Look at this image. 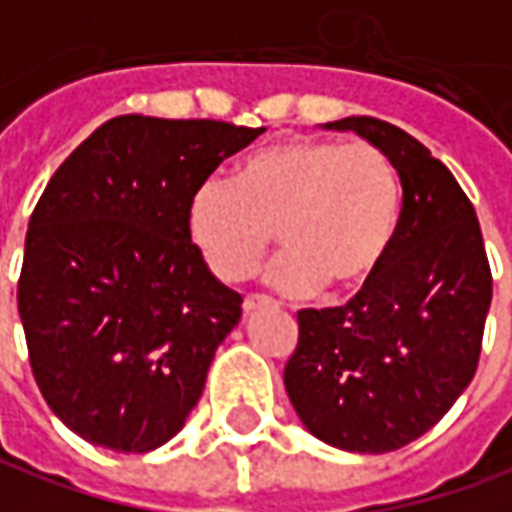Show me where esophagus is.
<instances>
[{
  "mask_svg": "<svg viewBox=\"0 0 512 512\" xmlns=\"http://www.w3.org/2000/svg\"><path fill=\"white\" fill-rule=\"evenodd\" d=\"M268 305H271V299H266V296H246L244 313L249 316V313H255V310H260V307H268Z\"/></svg>",
  "mask_w": 512,
  "mask_h": 512,
  "instance_id": "esophagus-1",
  "label": "esophagus"
}]
</instances>
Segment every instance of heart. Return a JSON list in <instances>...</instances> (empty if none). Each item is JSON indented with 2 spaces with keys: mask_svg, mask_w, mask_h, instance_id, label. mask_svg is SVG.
I'll return each instance as SVG.
<instances>
[{
  "mask_svg": "<svg viewBox=\"0 0 512 512\" xmlns=\"http://www.w3.org/2000/svg\"><path fill=\"white\" fill-rule=\"evenodd\" d=\"M402 213V182L374 144L296 138L249 155L238 177H207L188 202V238L224 282L246 280L274 230L285 244L266 280L288 296L374 277Z\"/></svg>",
  "mask_w": 512,
  "mask_h": 512,
  "instance_id": "heart-1",
  "label": "heart"
}]
</instances>
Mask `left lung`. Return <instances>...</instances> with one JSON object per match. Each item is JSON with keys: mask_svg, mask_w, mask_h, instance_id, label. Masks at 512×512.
I'll use <instances>...</instances> for the list:
<instances>
[{"mask_svg": "<svg viewBox=\"0 0 512 512\" xmlns=\"http://www.w3.org/2000/svg\"><path fill=\"white\" fill-rule=\"evenodd\" d=\"M327 127L391 157L402 213L385 260L346 305L296 313L285 391L316 438L382 455L432 430L474 377L491 263L474 205L421 141L371 116Z\"/></svg>", "mask_w": 512, "mask_h": 512, "instance_id": "1", "label": "left lung"}]
</instances>
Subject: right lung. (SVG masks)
<instances>
[{
    "label": "right lung",
    "mask_w": 512,
    "mask_h": 512,
    "mask_svg": "<svg viewBox=\"0 0 512 512\" xmlns=\"http://www.w3.org/2000/svg\"><path fill=\"white\" fill-rule=\"evenodd\" d=\"M263 127L116 116L71 152L30 216L19 277L32 377L96 446L174 438L241 318L188 238L196 185Z\"/></svg>",
    "instance_id": "1"
}]
</instances>
